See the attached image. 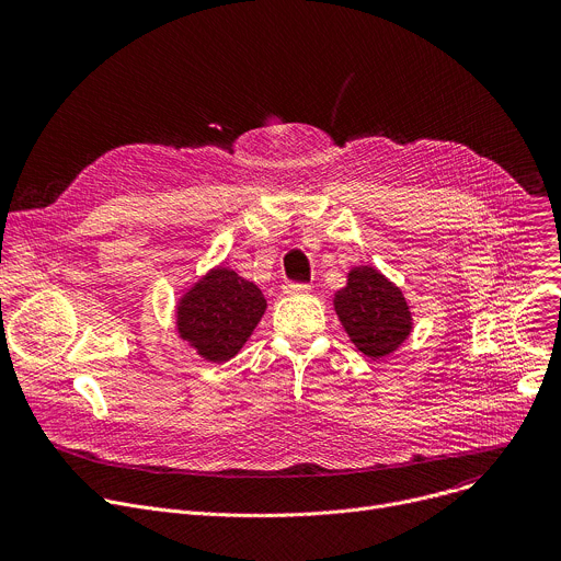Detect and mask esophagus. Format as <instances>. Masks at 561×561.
Segmentation results:
<instances>
[{
    "label": "esophagus",
    "instance_id": "34e87169",
    "mask_svg": "<svg viewBox=\"0 0 561 561\" xmlns=\"http://www.w3.org/2000/svg\"><path fill=\"white\" fill-rule=\"evenodd\" d=\"M284 295H308L310 293V286L308 284H301V282H286L282 286Z\"/></svg>",
    "mask_w": 561,
    "mask_h": 561
}]
</instances>
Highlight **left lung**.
I'll use <instances>...</instances> for the list:
<instances>
[{"mask_svg": "<svg viewBox=\"0 0 561 561\" xmlns=\"http://www.w3.org/2000/svg\"><path fill=\"white\" fill-rule=\"evenodd\" d=\"M335 310L351 342L373 359L399 348L413 329L402 290L370 266L348 273V286L335 295Z\"/></svg>", "mask_w": 561, "mask_h": 561, "instance_id": "obj_1", "label": "left lung"}]
</instances>
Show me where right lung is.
Listing matches in <instances>:
<instances>
[{
  "label": "right lung",
  "mask_w": 561,
  "mask_h": 561,
  "mask_svg": "<svg viewBox=\"0 0 561 561\" xmlns=\"http://www.w3.org/2000/svg\"><path fill=\"white\" fill-rule=\"evenodd\" d=\"M266 310L262 290L234 271L217 268L197 282L178 306V331L204 359L234 357Z\"/></svg>",
  "instance_id": "add662e5"
}]
</instances>
